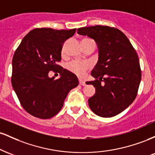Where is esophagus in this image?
<instances>
[{"instance_id": "esophagus-1", "label": "esophagus", "mask_w": 155, "mask_h": 155, "mask_svg": "<svg viewBox=\"0 0 155 155\" xmlns=\"http://www.w3.org/2000/svg\"><path fill=\"white\" fill-rule=\"evenodd\" d=\"M79 84L80 85H82V86H84V85H85V81H84V80L79 79Z\"/></svg>"}]
</instances>
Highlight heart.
<instances>
[{
	"label": "heart",
	"mask_w": 155,
	"mask_h": 155,
	"mask_svg": "<svg viewBox=\"0 0 155 155\" xmlns=\"http://www.w3.org/2000/svg\"><path fill=\"white\" fill-rule=\"evenodd\" d=\"M91 40L89 38H84L82 41H88ZM90 68V64L87 63V62H79V61H74L71 63L68 66V68L72 72L73 74H76V75L81 76L84 75L87 71Z\"/></svg>",
	"instance_id": "b5f03b06"
}]
</instances>
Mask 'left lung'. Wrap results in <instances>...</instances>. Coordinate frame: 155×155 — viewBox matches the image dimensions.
Segmentation results:
<instances>
[{"label":"left lung","mask_w":155,"mask_h":155,"mask_svg":"<svg viewBox=\"0 0 155 155\" xmlns=\"http://www.w3.org/2000/svg\"><path fill=\"white\" fill-rule=\"evenodd\" d=\"M78 34L95 40L98 60L92 69L94 81H87L95 87L88 99L96 115L112 117L126 109L136 99L141 79L139 59L129 39L120 30L95 25L77 29Z\"/></svg>","instance_id":"obj_1"}]
</instances>
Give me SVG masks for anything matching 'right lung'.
Returning <instances> with one entry per match:
<instances>
[{
  "label": "right lung",
  "instance_id": "add662e5",
  "mask_svg": "<svg viewBox=\"0 0 155 155\" xmlns=\"http://www.w3.org/2000/svg\"><path fill=\"white\" fill-rule=\"evenodd\" d=\"M71 30L35 28L23 38L12 60V84L24 109L35 117L49 119L63 107L68 92L79 85L77 76L57 63L61 60L64 42ZM50 70L60 79L48 77Z\"/></svg>",
  "mask_w": 155,
  "mask_h": 155
}]
</instances>
